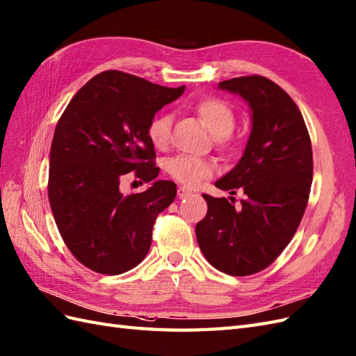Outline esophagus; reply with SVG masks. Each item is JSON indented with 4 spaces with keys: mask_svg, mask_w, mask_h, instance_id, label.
Instances as JSON below:
<instances>
[{
    "mask_svg": "<svg viewBox=\"0 0 356 356\" xmlns=\"http://www.w3.org/2000/svg\"><path fill=\"white\" fill-rule=\"evenodd\" d=\"M177 195H179V198H186V197H189V195H193V193H191V191L186 189L185 186H180V188L177 189Z\"/></svg>",
    "mask_w": 356,
    "mask_h": 356,
    "instance_id": "esophagus-1",
    "label": "esophagus"
}]
</instances>
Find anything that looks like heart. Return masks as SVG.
I'll list each match as a JSON object with an SVG mask.
<instances>
[{"mask_svg":"<svg viewBox=\"0 0 356 356\" xmlns=\"http://www.w3.org/2000/svg\"><path fill=\"white\" fill-rule=\"evenodd\" d=\"M195 113L204 124L213 132L218 149L229 150L233 144V127L236 115L230 105L220 97H204L195 104ZM172 117L168 113L154 115L147 126V136L154 149H165L171 136ZM165 170L168 176L188 188L197 186L200 181L213 175V163L209 159L179 154L171 158Z\"/></svg>","mask_w":356,"mask_h":356,"instance_id":"heart-1","label":"heart"}]
</instances>
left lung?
I'll list each match as a JSON object with an SVG mask.
<instances>
[{"label": "left lung", "mask_w": 356, "mask_h": 356, "mask_svg": "<svg viewBox=\"0 0 356 356\" xmlns=\"http://www.w3.org/2000/svg\"><path fill=\"white\" fill-rule=\"evenodd\" d=\"M251 106L252 131L247 149L216 188L243 191L234 206L203 194L207 213L195 227L204 257L227 275H252L277 260L293 238L307 209L313 180L312 140L298 105L273 81L239 76L221 81Z\"/></svg>", "instance_id": "left-lung-1"}]
</instances>
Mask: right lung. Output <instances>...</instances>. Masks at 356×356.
<instances>
[{
    "mask_svg": "<svg viewBox=\"0 0 356 356\" xmlns=\"http://www.w3.org/2000/svg\"><path fill=\"white\" fill-rule=\"evenodd\" d=\"M184 90L106 70L61 114L51 145L48 197L63 241L86 268L118 275L149 252L154 221L175 202L176 184L158 180L127 195L120 184L126 176L158 177L147 126Z\"/></svg>",
    "mask_w": 356,
    "mask_h": 356,
    "instance_id": "1",
    "label": "right lung"
}]
</instances>
